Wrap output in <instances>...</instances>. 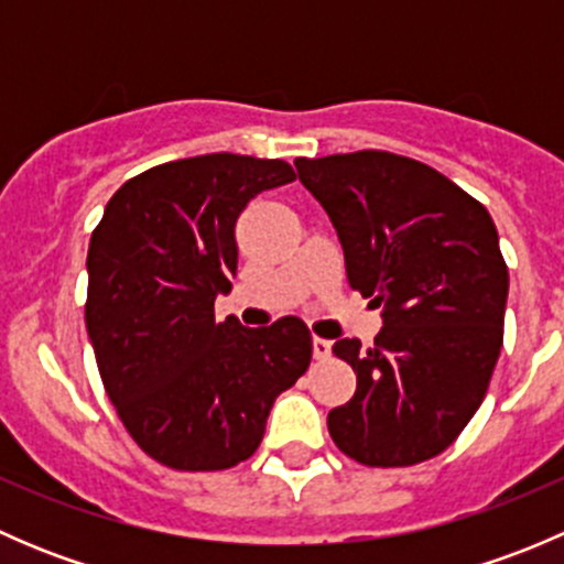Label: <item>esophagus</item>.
Here are the masks:
<instances>
[{"label":"esophagus","instance_id":"34e87169","mask_svg":"<svg viewBox=\"0 0 564 564\" xmlns=\"http://www.w3.org/2000/svg\"><path fill=\"white\" fill-rule=\"evenodd\" d=\"M314 357H316V360H327V357H329V340L314 338Z\"/></svg>","mask_w":564,"mask_h":564}]
</instances>
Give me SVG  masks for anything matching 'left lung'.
Here are the masks:
<instances>
[{"instance_id": "left-lung-1", "label": "left lung", "mask_w": 564, "mask_h": 564, "mask_svg": "<svg viewBox=\"0 0 564 564\" xmlns=\"http://www.w3.org/2000/svg\"><path fill=\"white\" fill-rule=\"evenodd\" d=\"M294 166L338 231L349 286L384 308L371 346L335 340L357 390L327 414L329 436L357 464L382 469L440 456L486 398L502 349L508 264L491 215L445 174L395 152Z\"/></svg>"}]
</instances>
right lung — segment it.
Segmentation results:
<instances>
[{
	"label": "right lung",
	"instance_id": "add662e5",
	"mask_svg": "<svg viewBox=\"0 0 564 564\" xmlns=\"http://www.w3.org/2000/svg\"><path fill=\"white\" fill-rule=\"evenodd\" d=\"M294 180L286 161L213 152L124 182L87 253V333L100 379L135 445L180 471L250 458L272 401L311 366L297 316L248 329L215 318L237 270L250 198Z\"/></svg>",
	"mask_w": 564,
	"mask_h": 564
}]
</instances>
